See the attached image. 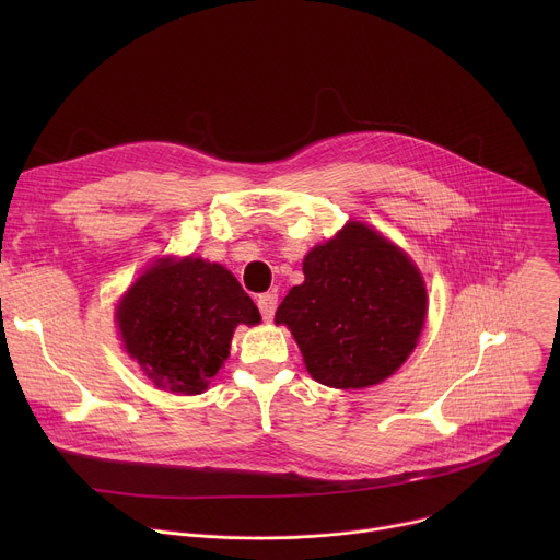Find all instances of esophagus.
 Wrapping results in <instances>:
<instances>
[{
  "instance_id": "obj_1",
  "label": "esophagus",
  "mask_w": 560,
  "mask_h": 560,
  "mask_svg": "<svg viewBox=\"0 0 560 560\" xmlns=\"http://www.w3.org/2000/svg\"><path fill=\"white\" fill-rule=\"evenodd\" d=\"M257 305H259V310H261V316L266 318V322H270V318L275 316V310H277V294H275V292L259 294Z\"/></svg>"
}]
</instances>
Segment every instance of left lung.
I'll return each instance as SVG.
<instances>
[{"label": "left lung", "instance_id": "obj_1", "mask_svg": "<svg viewBox=\"0 0 560 560\" xmlns=\"http://www.w3.org/2000/svg\"><path fill=\"white\" fill-rule=\"evenodd\" d=\"M305 281L277 307L324 385L357 389L387 378L415 350L425 322V283L408 255L350 221L303 259Z\"/></svg>", "mask_w": 560, "mask_h": 560}]
</instances>
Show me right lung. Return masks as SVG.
<instances>
[{
  "mask_svg": "<svg viewBox=\"0 0 560 560\" xmlns=\"http://www.w3.org/2000/svg\"><path fill=\"white\" fill-rule=\"evenodd\" d=\"M261 314L219 264L186 257L148 268L117 307L126 352L156 385L201 394L230 352L238 324Z\"/></svg>",
  "mask_w": 560,
  "mask_h": 560,
  "instance_id": "add662e5",
  "label": "right lung"
}]
</instances>
